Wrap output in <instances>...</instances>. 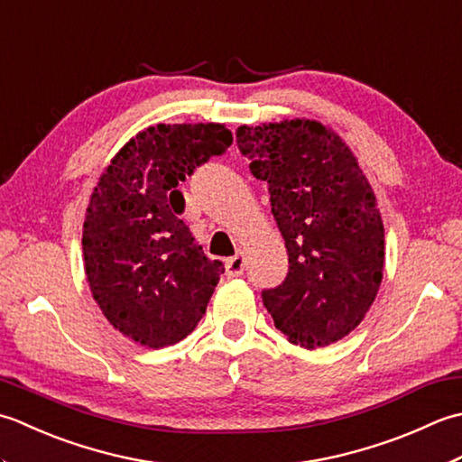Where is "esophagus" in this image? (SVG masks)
<instances>
[{
    "instance_id": "1",
    "label": "esophagus",
    "mask_w": 462,
    "mask_h": 462,
    "mask_svg": "<svg viewBox=\"0 0 462 462\" xmlns=\"http://www.w3.org/2000/svg\"><path fill=\"white\" fill-rule=\"evenodd\" d=\"M245 265H247V257H245L243 251H237L231 259H227V263H225V269H227L229 277H239L243 275Z\"/></svg>"
}]
</instances>
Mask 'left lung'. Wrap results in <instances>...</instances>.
Returning <instances> with one entry per match:
<instances>
[{"label": "left lung", "mask_w": 462, "mask_h": 462, "mask_svg": "<svg viewBox=\"0 0 462 462\" xmlns=\"http://www.w3.org/2000/svg\"><path fill=\"white\" fill-rule=\"evenodd\" d=\"M237 147L269 185L289 273L263 303L289 343L327 346L359 327L379 293L384 227L369 179L343 137L295 117L241 125Z\"/></svg>", "instance_id": "1"}]
</instances>
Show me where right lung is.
Instances as JSON below:
<instances>
[{
  "instance_id": "add662e5",
  "label": "right lung",
  "mask_w": 462,
  "mask_h": 462,
  "mask_svg": "<svg viewBox=\"0 0 462 462\" xmlns=\"http://www.w3.org/2000/svg\"><path fill=\"white\" fill-rule=\"evenodd\" d=\"M223 124H157L139 131L103 169L83 221V265L103 317L149 349L193 333L219 277L177 213V187L231 145Z\"/></svg>"
}]
</instances>
